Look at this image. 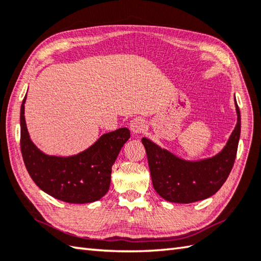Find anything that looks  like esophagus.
<instances>
[{"instance_id":"obj_1","label":"esophagus","mask_w":261,"mask_h":261,"mask_svg":"<svg viewBox=\"0 0 261 261\" xmlns=\"http://www.w3.org/2000/svg\"><path fill=\"white\" fill-rule=\"evenodd\" d=\"M147 129L146 121L141 117H136V119L131 120L130 122V130L134 132V134H142Z\"/></svg>"}]
</instances>
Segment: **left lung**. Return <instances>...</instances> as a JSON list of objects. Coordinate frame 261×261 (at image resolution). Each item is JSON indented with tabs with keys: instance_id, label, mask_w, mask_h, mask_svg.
<instances>
[{
	"instance_id": "obj_1",
	"label": "left lung",
	"mask_w": 261,
	"mask_h": 261,
	"mask_svg": "<svg viewBox=\"0 0 261 261\" xmlns=\"http://www.w3.org/2000/svg\"><path fill=\"white\" fill-rule=\"evenodd\" d=\"M236 107V129L224 149L207 160L183 161L147 138H142L152 186L162 198L171 202L190 203L209 198L221 189L234 165L241 132V116L237 100Z\"/></svg>"
}]
</instances>
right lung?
<instances>
[{"mask_svg":"<svg viewBox=\"0 0 261 261\" xmlns=\"http://www.w3.org/2000/svg\"><path fill=\"white\" fill-rule=\"evenodd\" d=\"M24 101L20 111V147L33 181L47 195L69 203L93 202L110 189L112 165L130 131L121 127L101 136L93 146L70 157L48 156L30 140L24 121Z\"/></svg>","mask_w":261,"mask_h":261,"instance_id":"obj_1","label":"right lung"}]
</instances>
